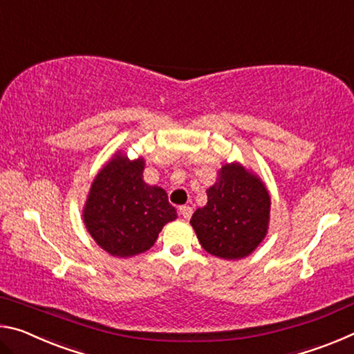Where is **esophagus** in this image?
<instances>
[{
    "mask_svg": "<svg viewBox=\"0 0 354 354\" xmlns=\"http://www.w3.org/2000/svg\"><path fill=\"white\" fill-rule=\"evenodd\" d=\"M178 211H179V215L184 217L185 220H189L192 217V212H194V211H192L190 206H179Z\"/></svg>",
    "mask_w": 354,
    "mask_h": 354,
    "instance_id": "esophagus-1",
    "label": "esophagus"
}]
</instances>
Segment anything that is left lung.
<instances>
[{
	"mask_svg": "<svg viewBox=\"0 0 354 354\" xmlns=\"http://www.w3.org/2000/svg\"><path fill=\"white\" fill-rule=\"evenodd\" d=\"M206 194L207 205L190 218L201 247L221 259L248 256L267 234L270 195L266 185L242 165L226 164Z\"/></svg>",
	"mask_w": 354,
	"mask_h": 354,
	"instance_id": "obj_1",
	"label": "left lung"
}]
</instances>
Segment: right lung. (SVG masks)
Masks as SVG:
<instances>
[{
  "mask_svg": "<svg viewBox=\"0 0 354 354\" xmlns=\"http://www.w3.org/2000/svg\"><path fill=\"white\" fill-rule=\"evenodd\" d=\"M143 159L113 158L95 178L84 207L87 231L112 256L149 250L162 226L176 218L165 190L143 181Z\"/></svg>",
  "mask_w": 354,
  "mask_h": 354,
  "instance_id": "1",
  "label": "right lung"
}]
</instances>
